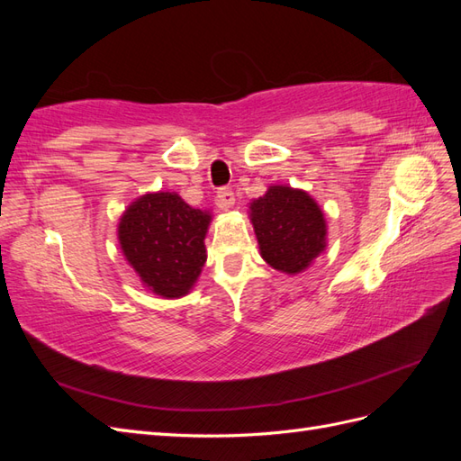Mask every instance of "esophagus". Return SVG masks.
I'll return each instance as SVG.
<instances>
[{
  "mask_svg": "<svg viewBox=\"0 0 461 461\" xmlns=\"http://www.w3.org/2000/svg\"><path fill=\"white\" fill-rule=\"evenodd\" d=\"M232 203H234V192L230 188H221L217 192V205L222 207V209H227Z\"/></svg>",
  "mask_w": 461,
  "mask_h": 461,
  "instance_id": "obj_1",
  "label": "esophagus"
}]
</instances>
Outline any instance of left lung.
Listing matches in <instances>:
<instances>
[{"instance_id": "left-lung-1", "label": "left lung", "mask_w": 461, "mask_h": 461, "mask_svg": "<svg viewBox=\"0 0 461 461\" xmlns=\"http://www.w3.org/2000/svg\"><path fill=\"white\" fill-rule=\"evenodd\" d=\"M261 258L283 273H300L325 249V217L302 190L271 186L252 203Z\"/></svg>"}]
</instances>
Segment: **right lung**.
Segmentation results:
<instances>
[{
	"label": "right lung",
	"instance_id": "right-lung-1",
	"mask_svg": "<svg viewBox=\"0 0 461 461\" xmlns=\"http://www.w3.org/2000/svg\"><path fill=\"white\" fill-rule=\"evenodd\" d=\"M209 221L212 215L175 192L146 194L121 217L122 254L151 292L163 298L185 296L207 259Z\"/></svg>",
	"mask_w": 461,
	"mask_h": 461
}]
</instances>
